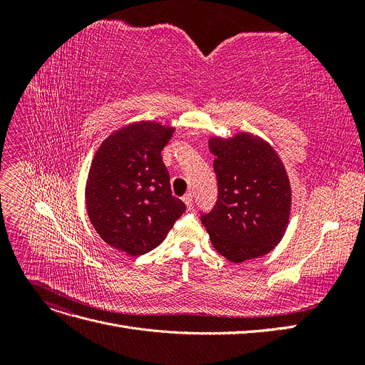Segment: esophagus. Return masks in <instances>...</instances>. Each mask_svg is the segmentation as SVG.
<instances>
[{"instance_id": "1", "label": "esophagus", "mask_w": 365, "mask_h": 365, "mask_svg": "<svg viewBox=\"0 0 365 365\" xmlns=\"http://www.w3.org/2000/svg\"><path fill=\"white\" fill-rule=\"evenodd\" d=\"M182 201H184V204L187 205V208H192V207H193V196H192L190 193H187V195H184V197H182Z\"/></svg>"}]
</instances>
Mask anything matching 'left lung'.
I'll list each match as a JSON object with an SVG mask.
<instances>
[{"mask_svg": "<svg viewBox=\"0 0 365 365\" xmlns=\"http://www.w3.org/2000/svg\"><path fill=\"white\" fill-rule=\"evenodd\" d=\"M216 157L217 201L201 213L213 247L240 263L268 254L282 240L291 213V185L277 152L248 132L210 138Z\"/></svg>", "mask_w": 365, "mask_h": 365, "instance_id": "8db88e82", "label": "left lung"}]
</instances>
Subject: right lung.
<instances>
[{"mask_svg":"<svg viewBox=\"0 0 365 365\" xmlns=\"http://www.w3.org/2000/svg\"><path fill=\"white\" fill-rule=\"evenodd\" d=\"M175 129L137 121L115 130L96 152L88 173V216L108 245L129 256L157 248L185 212L170 190L161 150Z\"/></svg>","mask_w":365,"mask_h":365,"instance_id":"1","label":"right lung"}]
</instances>
